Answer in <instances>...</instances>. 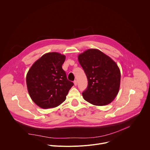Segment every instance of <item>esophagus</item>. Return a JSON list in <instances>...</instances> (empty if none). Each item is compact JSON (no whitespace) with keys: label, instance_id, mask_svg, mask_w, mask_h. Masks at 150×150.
I'll list each match as a JSON object with an SVG mask.
<instances>
[{"label":"esophagus","instance_id":"34e87169","mask_svg":"<svg viewBox=\"0 0 150 150\" xmlns=\"http://www.w3.org/2000/svg\"><path fill=\"white\" fill-rule=\"evenodd\" d=\"M74 86H77V82L76 80H74Z\"/></svg>","mask_w":150,"mask_h":150}]
</instances>
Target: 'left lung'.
<instances>
[{
  "label": "left lung",
  "mask_w": 150,
  "mask_h": 150,
  "mask_svg": "<svg viewBox=\"0 0 150 150\" xmlns=\"http://www.w3.org/2000/svg\"><path fill=\"white\" fill-rule=\"evenodd\" d=\"M88 86L82 93L84 99L95 105H107L117 96L121 74L117 64L97 49H88L78 56Z\"/></svg>",
  "instance_id": "obj_1"
}]
</instances>
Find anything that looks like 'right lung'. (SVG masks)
<instances>
[{
	"mask_svg": "<svg viewBox=\"0 0 150 150\" xmlns=\"http://www.w3.org/2000/svg\"><path fill=\"white\" fill-rule=\"evenodd\" d=\"M65 59L64 55L59 53H46L32 65L27 74L29 94L42 108H53L62 104L74 85L62 69Z\"/></svg>",
	"mask_w": 150,
	"mask_h": 150,
	"instance_id": "1",
	"label": "right lung"
}]
</instances>
